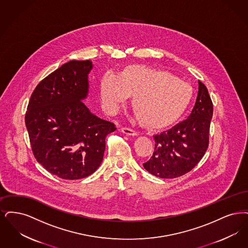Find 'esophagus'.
Masks as SVG:
<instances>
[{
	"instance_id": "34e87169",
	"label": "esophagus",
	"mask_w": 248,
	"mask_h": 248,
	"mask_svg": "<svg viewBox=\"0 0 248 248\" xmlns=\"http://www.w3.org/2000/svg\"><path fill=\"white\" fill-rule=\"evenodd\" d=\"M121 131L123 133H125L126 135H129V136H137L138 135L137 131H135L132 129H129V128H122Z\"/></svg>"
}]
</instances>
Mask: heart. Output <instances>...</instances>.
<instances>
[{
	"label": "heart",
	"mask_w": 248,
	"mask_h": 248,
	"mask_svg": "<svg viewBox=\"0 0 248 248\" xmlns=\"http://www.w3.org/2000/svg\"><path fill=\"white\" fill-rule=\"evenodd\" d=\"M129 95H133L132 107L138 119L159 128L183 114L192 100L193 89L168 72L141 65L129 66L122 75L109 70L102 76L99 97L107 112H116Z\"/></svg>",
	"instance_id": "1"
}]
</instances>
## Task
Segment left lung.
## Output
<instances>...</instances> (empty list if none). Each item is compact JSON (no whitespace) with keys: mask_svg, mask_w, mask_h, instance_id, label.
<instances>
[{"mask_svg":"<svg viewBox=\"0 0 248 248\" xmlns=\"http://www.w3.org/2000/svg\"><path fill=\"white\" fill-rule=\"evenodd\" d=\"M198 84V95L188 119L154 136L155 151L143 167L155 177L172 179L189 172L208 147L213 104L206 87L201 81Z\"/></svg>","mask_w":248,"mask_h":248,"instance_id":"obj_1","label":"left lung"}]
</instances>
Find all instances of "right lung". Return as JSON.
Instances as JSON below:
<instances>
[{
    "label": "right lung",
    "mask_w": 248,
    "mask_h": 248,
    "mask_svg": "<svg viewBox=\"0 0 248 248\" xmlns=\"http://www.w3.org/2000/svg\"><path fill=\"white\" fill-rule=\"evenodd\" d=\"M90 60H72L47 76L31 94L25 117L33 155L49 172L64 180L90 176L103 161L112 122L91 113Z\"/></svg>",
    "instance_id": "1"
}]
</instances>
